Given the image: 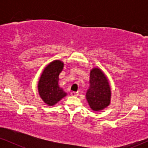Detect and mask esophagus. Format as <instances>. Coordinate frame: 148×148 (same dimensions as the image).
<instances>
[{
    "label": "esophagus",
    "mask_w": 148,
    "mask_h": 148,
    "mask_svg": "<svg viewBox=\"0 0 148 148\" xmlns=\"http://www.w3.org/2000/svg\"><path fill=\"white\" fill-rule=\"evenodd\" d=\"M71 95L73 97H76L79 95V92H71Z\"/></svg>",
    "instance_id": "1"
}]
</instances>
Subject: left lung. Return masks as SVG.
Returning a JSON list of instances; mask_svg holds the SVG:
<instances>
[{
	"mask_svg": "<svg viewBox=\"0 0 148 148\" xmlns=\"http://www.w3.org/2000/svg\"><path fill=\"white\" fill-rule=\"evenodd\" d=\"M89 84L86 94L88 105L92 111H102L111 103V88L108 78L101 69L93 67L90 72Z\"/></svg>",
	"mask_w": 148,
	"mask_h": 148,
	"instance_id": "1",
	"label": "left lung"
}]
</instances>
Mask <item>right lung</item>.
<instances>
[{"mask_svg": "<svg viewBox=\"0 0 148 148\" xmlns=\"http://www.w3.org/2000/svg\"><path fill=\"white\" fill-rule=\"evenodd\" d=\"M64 66L60 60H53L45 67L38 81L39 95L46 104L54 106L67 93L59 86V75Z\"/></svg>", "mask_w": 148, "mask_h": 148, "instance_id": "add662e5", "label": "right lung"}]
</instances>
